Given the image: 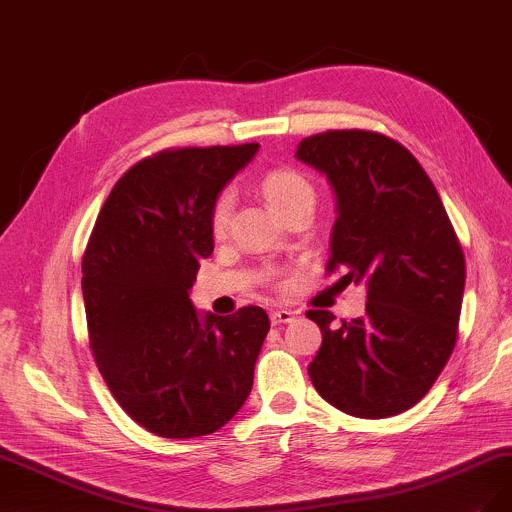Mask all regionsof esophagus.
Returning a JSON list of instances; mask_svg holds the SVG:
<instances>
[{
  "mask_svg": "<svg viewBox=\"0 0 512 512\" xmlns=\"http://www.w3.org/2000/svg\"><path fill=\"white\" fill-rule=\"evenodd\" d=\"M295 316H293V312L291 310H285V308H280V310H272L270 312V320H272V325H285V323H291Z\"/></svg>",
  "mask_w": 512,
  "mask_h": 512,
  "instance_id": "34e87169",
  "label": "esophagus"
}]
</instances>
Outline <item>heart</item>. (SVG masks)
<instances>
[{"label": "heart", "mask_w": 512, "mask_h": 512, "mask_svg": "<svg viewBox=\"0 0 512 512\" xmlns=\"http://www.w3.org/2000/svg\"><path fill=\"white\" fill-rule=\"evenodd\" d=\"M261 192L272 208L280 215H287L291 208L299 204H314V187L312 183L295 168H272L261 177ZM234 198L230 192H223L215 198L211 213H208V230L213 238H223L227 234L232 219Z\"/></svg>", "instance_id": "b5f03b06"}]
</instances>
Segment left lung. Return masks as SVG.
Here are the masks:
<instances>
[{
	"label": "left lung",
	"mask_w": 512,
	"mask_h": 512,
	"mask_svg": "<svg viewBox=\"0 0 512 512\" xmlns=\"http://www.w3.org/2000/svg\"><path fill=\"white\" fill-rule=\"evenodd\" d=\"M295 158L327 175L337 219L327 270L365 282L363 318L323 331L308 367L316 392L339 411L380 420L418 403L456 346L466 263L445 206L411 151L371 130H327Z\"/></svg>",
	"instance_id": "1"
}]
</instances>
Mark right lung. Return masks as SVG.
I'll return each instance as SVG.
<instances>
[{
    "instance_id": "add662e5",
    "label": "right lung",
    "mask_w": 512,
    "mask_h": 512,
    "mask_svg": "<svg viewBox=\"0 0 512 512\" xmlns=\"http://www.w3.org/2000/svg\"><path fill=\"white\" fill-rule=\"evenodd\" d=\"M259 143L166 149L113 185L82 261L94 361L113 399L145 430L194 439L249 399L266 310L200 314L189 299L213 253L208 213Z\"/></svg>"
}]
</instances>
